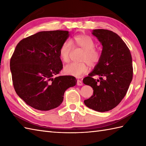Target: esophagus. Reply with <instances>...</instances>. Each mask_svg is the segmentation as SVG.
Returning a JSON list of instances; mask_svg holds the SVG:
<instances>
[{
    "mask_svg": "<svg viewBox=\"0 0 146 146\" xmlns=\"http://www.w3.org/2000/svg\"><path fill=\"white\" fill-rule=\"evenodd\" d=\"M77 85H78V86H82V85H83V82L81 81V80H77Z\"/></svg>",
    "mask_w": 146,
    "mask_h": 146,
    "instance_id": "1",
    "label": "esophagus"
}]
</instances>
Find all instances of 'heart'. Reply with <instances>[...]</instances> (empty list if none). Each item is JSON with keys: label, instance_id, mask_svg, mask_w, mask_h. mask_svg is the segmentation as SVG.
Here are the masks:
<instances>
[{"label": "heart", "instance_id": "heart-1", "mask_svg": "<svg viewBox=\"0 0 146 146\" xmlns=\"http://www.w3.org/2000/svg\"><path fill=\"white\" fill-rule=\"evenodd\" d=\"M72 44L78 46L84 51L81 63H71L64 67L63 71L67 75L80 77L88 71V64L94 66L100 60L101 54L97 49L95 48V43L91 37L87 35H80L74 37L71 41H66L61 44L59 50L61 60L64 63L70 61V54L72 48Z\"/></svg>", "mask_w": 146, "mask_h": 146}]
</instances>
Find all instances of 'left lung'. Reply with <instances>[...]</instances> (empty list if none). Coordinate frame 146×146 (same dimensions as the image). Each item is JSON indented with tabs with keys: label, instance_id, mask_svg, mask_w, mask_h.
<instances>
[{
	"label": "left lung",
	"instance_id": "1",
	"mask_svg": "<svg viewBox=\"0 0 146 146\" xmlns=\"http://www.w3.org/2000/svg\"><path fill=\"white\" fill-rule=\"evenodd\" d=\"M92 34L101 43V58L83 83L94 90V95L84 100L86 107L104 112L117 106L127 92L133 76L131 52L116 33L106 29H94ZM98 75L99 80L92 78Z\"/></svg>",
	"mask_w": 146,
	"mask_h": 146
}]
</instances>
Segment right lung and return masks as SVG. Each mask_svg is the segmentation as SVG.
Returning <instances> with one entry per match:
<instances>
[{"label": "right lung", "instance_id": "right-lung-1", "mask_svg": "<svg viewBox=\"0 0 146 146\" xmlns=\"http://www.w3.org/2000/svg\"><path fill=\"white\" fill-rule=\"evenodd\" d=\"M69 36L67 31H41L16 46L10 61L14 87L35 109L47 111L60 106L64 92L76 84L74 76H56L63 68L59 50Z\"/></svg>", "mask_w": 146, "mask_h": 146}]
</instances>
